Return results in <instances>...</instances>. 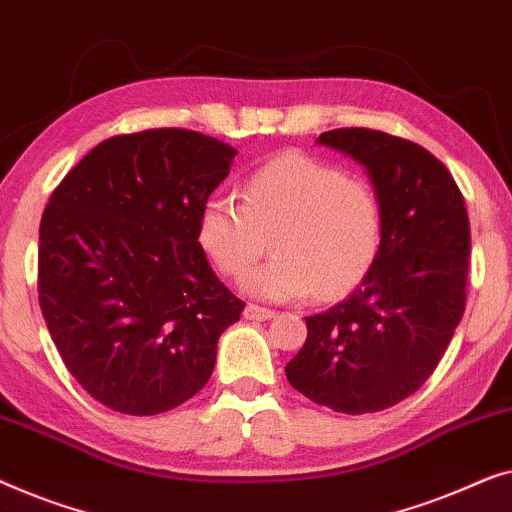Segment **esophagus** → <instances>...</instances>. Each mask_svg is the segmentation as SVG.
Returning a JSON list of instances; mask_svg holds the SVG:
<instances>
[{"label":"esophagus","mask_w":512,"mask_h":512,"mask_svg":"<svg viewBox=\"0 0 512 512\" xmlns=\"http://www.w3.org/2000/svg\"><path fill=\"white\" fill-rule=\"evenodd\" d=\"M248 320H271L276 311H271V308H264V306H257V304H248L246 311H243Z\"/></svg>","instance_id":"34e87169"}]
</instances>
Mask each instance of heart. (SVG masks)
Segmentation results:
<instances>
[{"instance_id":"b5f03b06","label":"heart","mask_w":512,"mask_h":512,"mask_svg":"<svg viewBox=\"0 0 512 512\" xmlns=\"http://www.w3.org/2000/svg\"><path fill=\"white\" fill-rule=\"evenodd\" d=\"M380 201L362 176L287 150L243 185V204L211 197L199 215V246L225 276L248 278L246 290L273 301L315 290L336 299L362 283L380 246Z\"/></svg>"}]
</instances>
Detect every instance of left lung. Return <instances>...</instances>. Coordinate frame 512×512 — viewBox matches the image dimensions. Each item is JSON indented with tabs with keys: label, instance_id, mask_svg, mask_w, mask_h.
<instances>
[{
	"label": "left lung",
	"instance_id": "obj_1",
	"mask_svg": "<svg viewBox=\"0 0 512 512\" xmlns=\"http://www.w3.org/2000/svg\"><path fill=\"white\" fill-rule=\"evenodd\" d=\"M318 143L364 164L380 201V246L355 292L306 318L285 366L294 390L336 413H376L420 390L466 308L471 227L455 178L427 148L341 127Z\"/></svg>",
	"mask_w": 512,
	"mask_h": 512
}]
</instances>
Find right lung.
I'll list each match as a JSON object with an SVG mask.
<instances>
[{"label": "right lung", "instance_id": "obj_1", "mask_svg": "<svg viewBox=\"0 0 512 512\" xmlns=\"http://www.w3.org/2000/svg\"><path fill=\"white\" fill-rule=\"evenodd\" d=\"M234 148L190 129L111 136L50 194L39 304L71 376L125 415H157L211 378L243 313L199 246V215Z\"/></svg>", "mask_w": 512, "mask_h": 512}]
</instances>
